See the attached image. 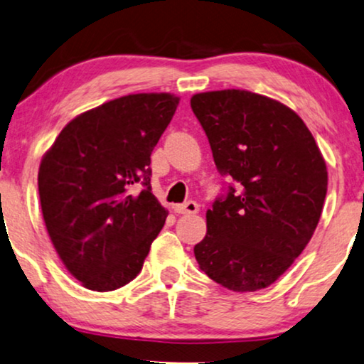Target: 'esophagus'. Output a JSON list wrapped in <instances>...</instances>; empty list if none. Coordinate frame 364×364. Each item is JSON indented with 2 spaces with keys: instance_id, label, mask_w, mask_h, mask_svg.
Instances as JSON below:
<instances>
[{
  "instance_id": "esophagus-1",
  "label": "esophagus",
  "mask_w": 364,
  "mask_h": 364,
  "mask_svg": "<svg viewBox=\"0 0 364 364\" xmlns=\"http://www.w3.org/2000/svg\"><path fill=\"white\" fill-rule=\"evenodd\" d=\"M173 210H176V213H183V215H193V213L198 212V203L188 200L182 203V205H176Z\"/></svg>"
}]
</instances>
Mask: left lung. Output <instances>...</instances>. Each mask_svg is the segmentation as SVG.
<instances>
[{
  "label": "left lung",
  "instance_id": "1",
  "mask_svg": "<svg viewBox=\"0 0 364 364\" xmlns=\"http://www.w3.org/2000/svg\"><path fill=\"white\" fill-rule=\"evenodd\" d=\"M191 106L217 171L237 182L207 210L196 260L228 290H262L313 237L328 188L325 159L301 117L272 97L223 89L193 94Z\"/></svg>",
  "mask_w": 364,
  "mask_h": 364
}]
</instances>
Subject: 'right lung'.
Segmentation results:
<instances>
[{
  "label": "right lung",
  "instance_id": "add662e5",
  "mask_svg": "<svg viewBox=\"0 0 364 364\" xmlns=\"http://www.w3.org/2000/svg\"><path fill=\"white\" fill-rule=\"evenodd\" d=\"M178 101L142 92L104 102L66 124L41 159L46 230L64 267L89 290L132 282L166 223L168 212L151 188V154Z\"/></svg>",
  "mask_w": 364,
  "mask_h": 364
}]
</instances>
